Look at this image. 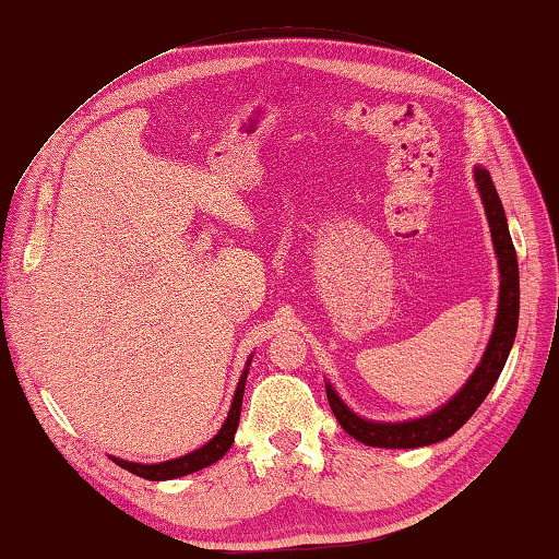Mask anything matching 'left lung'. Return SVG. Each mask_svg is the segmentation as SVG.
I'll return each mask as SVG.
<instances>
[{"label": "left lung", "mask_w": 559, "mask_h": 559, "mask_svg": "<svg viewBox=\"0 0 559 559\" xmlns=\"http://www.w3.org/2000/svg\"><path fill=\"white\" fill-rule=\"evenodd\" d=\"M476 186L483 198L485 214L489 222V230H492L495 253L499 259V310L492 337H489L487 349L478 368L473 370V376L466 380V384L456 392L443 408L436 413L408 419V421H370L366 417H359L352 413L343 399L337 396L335 389L326 382V396L329 405L341 421V427L352 436L370 448H421L431 445L438 441H445L454 431H460L468 417L480 408L485 396L492 392L495 382L499 380L501 370L509 359V352L515 341L518 331V314H520V273H518V257L515 247L509 233V224H506L503 205L499 200V193L492 183V177L485 167H476Z\"/></svg>", "instance_id": "1"}]
</instances>
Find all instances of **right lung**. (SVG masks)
Returning a JSON list of instances; mask_svg holds the SVG:
<instances>
[{
	"label": "right lung",
	"mask_w": 559,
	"mask_h": 559,
	"mask_svg": "<svg viewBox=\"0 0 559 559\" xmlns=\"http://www.w3.org/2000/svg\"><path fill=\"white\" fill-rule=\"evenodd\" d=\"M249 364H251V357L247 359V368H245V373L240 376L238 386H235V396H233V403H230L228 417H226L222 429H218V433L212 438L210 443H205V445L189 452V454L177 456V460L160 462V464H138V462L118 460V456H111V460L121 468L134 473V476H140V478H146V480L181 478V476H189V473H195V471L222 460V456L230 450V445L235 441V431H238V425H240V411H242V396H245V382H247V373H249Z\"/></svg>",
	"instance_id": "right-lung-1"
}]
</instances>
